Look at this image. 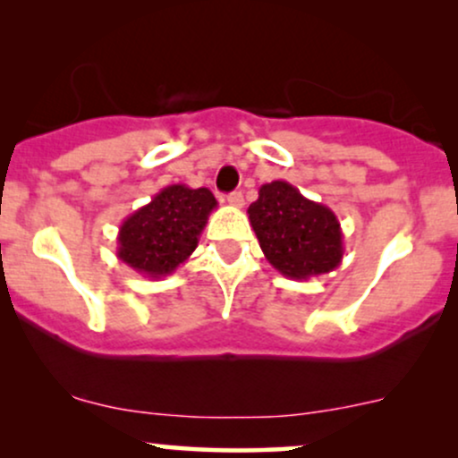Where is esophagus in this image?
<instances>
[{"label":"esophagus","mask_w":458,"mask_h":458,"mask_svg":"<svg viewBox=\"0 0 458 458\" xmlns=\"http://www.w3.org/2000/svg\"><path fill=\"white\" fill-rule=\"evenodd\" d=\"M225 199H228L230 207H234V208H243V204H245L243 193H241V191H233Z\"/></svg>","instance_id":"esophagus-1"}]
</instances>
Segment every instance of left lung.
<instances>
[{
    "instance_id": "8db88e82",
    "label": "left lung",
    "mask_w": 458,
    "mask_h": 458,
    "mask_svg": "<svg viewBox=\"0 0 458 458\" xmlns=\"http://www.w3.org/2000/svg\"><path fill=\"white\" fill-rule=\"evenodd\" d=\"M265 259L291 280H310L340 267L343 228L325 204L301 196L286 181L267 182L247 208Z\"/></svg>"
}]
</instances>
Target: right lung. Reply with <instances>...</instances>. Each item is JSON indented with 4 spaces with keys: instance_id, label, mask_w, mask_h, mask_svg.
<instances>
[{
    "instance_id": "obj_1",
    "label": "right lung",
    "mask_w": 458,
    "mask_h": 458,
    "mask_svg": "<svg viewBox=\"0 0 458 458\" xmlns=\"http://www.w3.org/2000/svg\"><path fill=\"white\" fill-rule=\"evenodd\" d=\"M215 208L217 199L211 189L163 187L146 207L120 224L115 256L144 277L161 280L193 254Z\"/></svg>"
}]
</instances>
